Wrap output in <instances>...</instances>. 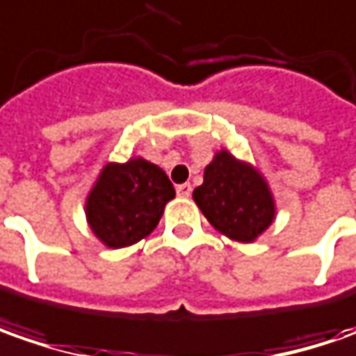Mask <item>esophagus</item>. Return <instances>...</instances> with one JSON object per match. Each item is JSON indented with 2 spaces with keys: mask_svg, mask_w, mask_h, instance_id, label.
<instances>
[{
  "mask_svg": "<svg viewBox=\"0 0 356 356\" xmlns=\"http://www.w3.org/2000/svg\"><path fill=\"white\" fill-rule=\"evenodd\" d=\"M191 191H193L191 183H181V185H177V195H179V197H189Z\"/></svg>",
  "mask_w": 356,
  "mask_h": 356,
  "instance_id": "1",
  "label": "esophagus"
}]
</instances>
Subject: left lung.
<instances>
[{"mask_svg": "<svg viewBox=\"0 0 356 356\" xmlns=\"http://www.w3.org/2000/svg\"><path fill=\"white\" fill-rule=\"evenodd\" d=\"M193 201L213 227L234 242L250 244L276 220V199L260 169L218 149L204 167Z\"/></svg>", "mask_w": 356, "mask_h": 356, "instance_id": "left-lung-1", "label": "left lung"}]
</instances>
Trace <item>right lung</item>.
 <instances>
[{
  "mask_svg": "<svg viewBox=\"0 0 356 356\" xmlns=\"http://www.w3.org/2000/svg\"><path fill=\"white\" fill-rule=\"evenodd\" d=\"M175 189L165 171L140 155L102 167L84 201L92 234L108 248H126L157 227Z\"/></svg>",
  "mask_w": 356,
  "mask_h": 356,
  "instance_id": "1",
  "label": "right lung"
}]
</instances>
